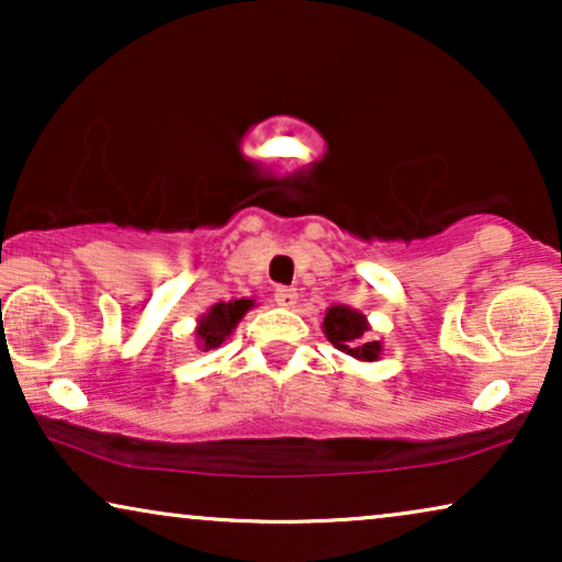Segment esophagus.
I'll list each match as a JSON object with an SVG mask.
<instances>
[{"label": "esophagus", "instance_id": "1", "mask_svg": "<svg viewBox=\"0 0 562 562\" xmlns=\"http://www.w3.org/2000/svg\"><path fill=\"white\" fill-rule=\"evenodd\" d=\"M273 299H276V304L279 306H283V310H291V306L296 304V299H299V294H296V289H289V286H279L276 289V294H273Z\"/></svg>", "mask_w": 562, "mask_h": 562}]
</instances>
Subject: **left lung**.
Here are the masks:
<instances>
[{
    "instance_id": "obj_1",
    "label": "left lung",
    "mask_w": 562,
    "mask_h": 562,
    "mask_svg": "<svg viewBox=\"0 0 562 562\" xmlns=\"http://www.w3.org/2000/svg\"><path fill=\"white\" fill-rule=\"evenodd\" d=\"M322 327H325L327 340L333 342L337 350H342L345 356H352L358 360H379L381 342L368 337L371 325H368L366 314L350 310V306L345 304L329 306Z\"/></svg>"
}]
</instances>
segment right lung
Masks as SVG:
<instances>
[{
    "label": "right lung",
    "mask_w": 562,
    "mask_h": 562,
    "mask_svg": "<svg viewBox=\"0 0 562 562\" xmlns=\"http://www.w3.org/2000/svg\"><path fill=\"white\" fill-rule=\"evenodd\" d=\"M256 306L252 299H233V302H217L210 312L199 319L196 325V345L199 350H214L233 335L237 322L245 317V312Z\"/></svg>",
    "instance_id": "right-lung-1"
}]
</instances>
